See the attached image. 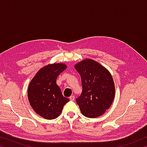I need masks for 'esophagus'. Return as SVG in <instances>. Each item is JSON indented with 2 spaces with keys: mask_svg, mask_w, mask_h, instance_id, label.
<instances>
[{
  "mask_svg": "<svg viewBox=\"0 0 147 147\" xmlns=\"http://www.w3.org/2000/svg\"><path fill=\"white\" fill-rule=\"evenodd\" d=\"M74 98H75V97H74V96H73V95H72L70 96V97H69V99H70V100L72 101H74Z\"/></svg>",
  "mask_w": 147,
  "mask_h": 147,
  "instance_id": "esophagus-1",
  "label": "esophagus"
}]
</instances>
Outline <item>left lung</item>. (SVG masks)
Listing matches in <instances>:
<instances>
[{"instance_id":"obj_1","label":"left lung","mask_w":147,"mask_h":147,"mask_svg":"<svg viewBox=\"0 0 147 147\" xmlns=\"http://www.w3.org/2000/svg\"><path fill=\"white\" fill-rule=\"evenodd\" d=\"M81 76L82 92L76 99L82 113L95 118L105 113L115 96V84L111 73L98 62L85 59L74 65Z\"/></svg>"}]
</instances>
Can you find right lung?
I'll return each mask as SVG.
<instances>
[{
  "label": "right lung",
  "mask_w": 147,
  "mask_h": 147,
  "mask_svg": "<svg viewBox=\"0 0 147 147\" xmlns=\"http://www.w3.org/2000/svg\"><path fill=\"white\" fill-rule=\"evenodd\" d=\"M67 68L62 63L48 64L39 69L28 88L29 103L35 112L46 119H54L69 99L62 95L57 77Z\"/></svg>",
  "instance_id": "obj_1"
}]
</instances>
